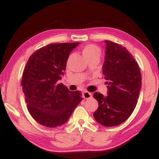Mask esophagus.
I'll use <instances>...</instances> for the list:
<instances>
[{
  "label": "esophagus",
  "instance_id": "1",
  "mask_svg": "<svg viewBox=\"0 0 159 159\" xmlns=\"http://www.w3.org/2000/svg\"><path fill=\"white\" fill-rule=\"evenodd\" d=\"M83 97L84 99H89L92 97V93H89L88 91H84L83 93Z\"/></svg>",
  "mask_w": 159,
  "mask_h": 159
}]
</instances>
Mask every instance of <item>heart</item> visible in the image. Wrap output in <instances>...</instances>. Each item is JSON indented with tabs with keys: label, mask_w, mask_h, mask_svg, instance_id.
<instances>
[{
	"label": "heart",
	"mask_w": 159,
	"mask_h": 159,
	"mask_svg": "<svg viewBox=\"0 0 159 159\" xmlns=\"http://www.w3.org/2000/svg\"><path fill=\"white\" fill-rule=\"evenodd\" d=\"M82 53L85 59L89 61L95 58L99 59L101 56V50L96 45L88 44L82 48Z\"/></svg>",
	"instance_id": "1"
}]
</instances>
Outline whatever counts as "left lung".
Listing matches in <instances>:
<instances>
[{"label": "left lung", "instance_id": "obj_1", "mask_svg": "<svg viewBox=\"0 0 159 159\" xmlns=\"http://www.w3.org/2000/svg\"><path fill=\"white\" fill-rule=\"evenodd\" d=\"M103 74L108 84L107 96L95 92L98 108L93 114L98 122L114 127L130 116L138 103L141 89V73L134 56L122 45L106 40Z\"/></svg>", "mask_w": 159, "mask_h": 159}]
</instances>
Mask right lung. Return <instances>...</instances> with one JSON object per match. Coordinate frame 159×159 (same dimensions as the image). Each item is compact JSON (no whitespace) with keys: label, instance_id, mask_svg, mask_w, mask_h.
<instances>
[{"label":"right lung","instance_id":"right-lung-1","mask_svg":"<svg viewBox=\"0 0 159 159\" xmlns=\"http://www.w3.org/2000/svg\"><path fill=\"white\" fill-rule=\"evenodd\" d=\"M78 44H49L32 53L27 61L21 86L30 114L41 125L54 128L64 125L82 101L80 91L71 92L58 82L64 75L69 53Z\"/></svg>","mask_w":159,"mask_h":159}]
</instances>
